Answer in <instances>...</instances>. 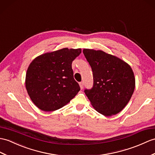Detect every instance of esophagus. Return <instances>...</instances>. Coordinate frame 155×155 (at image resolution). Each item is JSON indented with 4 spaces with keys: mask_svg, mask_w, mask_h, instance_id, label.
<instances>
[{
    "mask_svg": "<svg viewBox=\"0 0 155 155\" xmlns=\"http://www.w3.org/2000/svg\"><path fill=\"white\" fill-rule=\"evenodd\" d=\"M79 85H80V87H81V89H82L84 87V82H81L80 83H79Z\"/></svg>",
    "mask_w": 155,
    "mask_h": 155,
    "instance_id": "34e87169",
    "label": "esophagus"
}]
</instances>
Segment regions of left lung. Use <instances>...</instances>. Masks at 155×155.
Listing matches in <instances>:
<instances>
[{"instance_id": "left-lung-1", "label": "left lung", "mask_w": 155, "mask_h": 155, "mask_svg": "<svg viewBox=\"0 0 155 155\" xmlns=\"http://www.w3.org/2000/svg\"><path fill=\"white\" fill-rule=\"evenodd\" d=\"M83 53L93 72V87L84 91L92 106L107 117L120 112L130 100L135 87L131 67L102 50L84 49Z\"/></svg>"}]
</instances>
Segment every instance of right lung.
<instances>
[{
    "label": "right lung",
    "mask_w": 155,
    "mask_h": 155,
    "mask_svg": "<svg viewBox=\"0 0 155 155\" xmlns=\"http://www.w3.org/2000/svg\"><path fill=\"white\" fill-rule=\"evenodd\" d=\"M81 49L63 48L38 56L26 74V91L33 103L45 111L59 110L80 91L73 77L72 63Z\"/></svg>",
    "instance_id": "obj_1"
}]
</instances>
